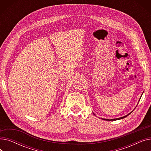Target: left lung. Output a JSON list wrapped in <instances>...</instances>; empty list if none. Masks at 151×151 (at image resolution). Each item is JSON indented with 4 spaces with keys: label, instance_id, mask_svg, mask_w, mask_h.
<instances>
[{
    "label": "left lung",
    "instance_id": "left-lung-1",
    "mask_svg": "<svg viewBox=\"0 0 151 151\" xmlns=\"http://www.w3.org/2000/svg\"><path fill=\"white\" fill-rule=\"evenodd\" d=\"M141 96H142V95H141ZM141 97H140V99H139V100H140V99H141ZM132 113V111L131 112V113H130L129 114H127V115H125V116H123V117H119V118H116V119H103V118H101L102 119H104V120H106V121H116V120H119V119H124V118H125V117H127V116H128L129 114H130L131 113Z\"/></svg>",
    "mask_w": 151,
    "mask_h": 151
}]
</instances>
